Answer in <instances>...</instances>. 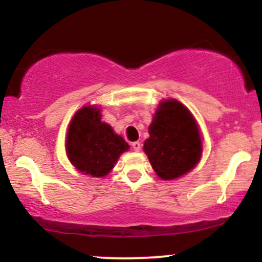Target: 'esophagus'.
Masks as SVG:
<instances>
[{
	"label": "esophagus",
	"instance_id": "1",
	"mask_svg": "<svg viewBox=\"0 0 262 262\" xmlns=\"http://www.w3.org/2000/svg\"><path fill=\"white\" fill-rule=\"evenodd\" d=\"M132 146H133V149L135 151H139L141 149V143L140 141H134V143H132Z\"/></svg>",
	"mask_w": 262,
	"mask_h": 262
}]
</instances>
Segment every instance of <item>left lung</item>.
I'll return each mask as SVG.
<instances>
[{
	"label": "left lung",
	"mask_w": 262,
	"mask_h": 262,
	"mask_svg": "<svg viewBox=\"0 0 262 262\" xmlns=\"http://www.w3.org/2000/svg\"><path fill=\"white\" fill-rule=\"evenodd\" d=\"M144 151L161 180L179 179L193 169L202 155L196 119L181 102L162 101L149 127Z\"/></svg>",
	"instance_id": "1"
}]
</instances>
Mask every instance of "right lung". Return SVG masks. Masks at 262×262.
Returning <instances> with one entry per match:
<instances>
[{"instance_id": "obj_1", "label": "right lung", "mask_w": 262, "mask_h": 262, "mask_svg": "<svg viewBox=\"0 0 262 262\" xmlns=\"http://www.w3.org/2000/svg\"><path fill=\"white\" fill-rule=\"evenodd\" d=\"M128 149L127 141L101 121L100 108L86 106L75 113L69 125L66 154L81 173L92 177L108 175Z\"/></svg>"}]
</instances>
